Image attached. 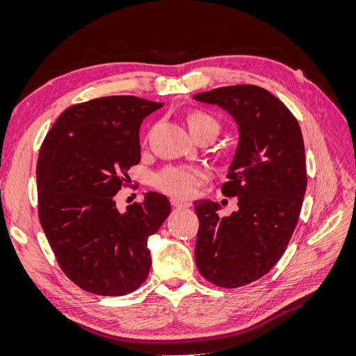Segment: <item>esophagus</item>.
Segmentation results:
<instances>
[{"label": "esophagus", "mask_w": 356, "mask_h": 356, "mask_svg": "<svg viewBox=\"0 0 356 356\" xmlns=\"http://www.w3.org/2000/svg\"><path fill=\"white\" fill-rule=\"evenodd\" d=\"M170 203H172V207L178 208V209H184V208H188V207H190L188 202H181V200H178V199H172Z\"/></svg>", "instance_id": "esophagus-1"}]
</instances>
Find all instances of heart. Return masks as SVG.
Returning a JSON list of instances; mask_svg holds the SVG:
<instances>
[{
  "instance_id": "heart-1",
  "label": "heart",
  "mask_w": 356,
  "mask_h": 356,
  "mask_svg": "<svg viewBox=\"0 0 356 356\" xmlns=\"http://www.w3.org/2000/svg\"><path fill=\"white\" fill-rule=\"evenodd\" d=\"M187 124L193 136L207 127L218 129L217 120L203 111L190 113ZM207 170L197 166H168L154 175L153 182L154 187L165 195L178 200H187L195 195L196 188L203 181H207Z\"/></svg>"
}]
</instances>
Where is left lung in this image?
Here are the masks:
<instances>
[{"label":"left lung","instance_id":"left-lung-1","mask_svg":"<svg viewBox=\"0 0 356 356\" xmlns=\"http://www.w3.org/2000/svg\"><path fill=\"white\" fill-rule=\"evenodd\" d=\"M218 105L239 129L224 196L239 209L220 217V204L196 200V266L217 286L238 288L264 276L286 250L307 186L305 143L297 118L270 92L225 86L193 96Z\"/></svg>","mask_w":356,"mask_h":356}]
</instances>
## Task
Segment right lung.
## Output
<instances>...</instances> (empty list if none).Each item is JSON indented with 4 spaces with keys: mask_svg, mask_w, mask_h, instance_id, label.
<instances>
[{
    "mask_svg": "<svg viewBox=\"0 0 356 356\" xmlns=\"http://www.w3.org/2000/svg\"><path fill=\"white\" fill-rule=\"evenodd\" d=\"M163 104L105 96L63 111L40 148L38 217L71 281L98 296H124L152 267L147 241L170 213L166 196L148 191L124 212L114 196L141 160L139 126Z\"/></svg>",
    "mask_w": 356,
    "mask_h": 356,
    "instance_id": "add662e5",
    "label": "right lung"
}]
</instances>
